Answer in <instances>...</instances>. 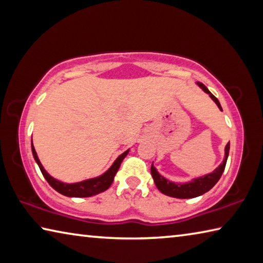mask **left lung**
<instances>
[{
	"label": "left lung",
	"instance_id": "1",
	"mask_svg": "<svg viewBox=\"0 0 263 263\" xmlns=\"http://www.w3.org/2000/svg\"><path fill=\"white\" fill-rule=\"evenodd\" d=\"M197 84L206 92V94H209V96H210L213 100V102L218 105V108L222 111L219 101H218L210 91H209V89L201 82H197ZM229 152H230V142L225 146L224 160H222V162L215 169V171L210 173V174L197 177V179H193L190 182H185V183H175V182L167 180L166 177H163L162 175L159 174L157 169H155V167L153 166V163L152 166H151V174L153 176L154 183L157 185V188L161 191L162 194L171 196V197H175V198H194V197H197V196L205 194L206 191L210 190L212 186L219 181L222 172H224L225 169L226 161H228Z\"/></svg>",
	"mask_w": 263,
	"mask_h": 263
}]
</instances>
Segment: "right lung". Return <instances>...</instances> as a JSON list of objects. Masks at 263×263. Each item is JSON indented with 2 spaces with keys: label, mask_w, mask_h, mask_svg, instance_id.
Instances as JSON below:
<instances>
[{
  "label": "right lung",
  "mask_w": 263,
  "mask_h": 263,
  "mask_svg": "<svg viewBox=\"0 0 263 263\" xmlns=\"http://www.w3.org/2000/svg\"><path fill=\"white\" fill-rule=\"evenodd\" d=\"M31 148H32V154L35 162L38 163L39 168H41L42 174L48 182V184H50L53 189L57 190L58 193H60L61 195L68 196V197H90V196L103 193V191H105L111 184H112L116 173L118 172L122 161L128 153V149H127L123 154L119 155V157L116 159V161L112 163V166H111L108 171L104 173V174L94 177V179L77 182V183H64V182L52 177L45 171V169H44L42 162L39 161V158L33 147V144H31Z\"/></svg>",
  "instance_id": "right-lung-1"
}]
</instances>
